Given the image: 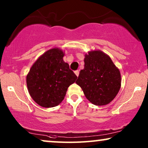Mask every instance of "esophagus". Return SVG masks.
Here are the masks:
<instances>
[{"instance_id":"1","label":"esophagus","mask_w":148,"mask_h":148,"mask_svg":"<svg viewBox=\"0 0 148 148\" xmlns=\"http://www.w3.org/2000/svg\"><path fill=\"white\" fill-rule=\"evenodd\" d=\"M75 75L77 76H79V71L78 70H77V71H75Z\"/></svg>"}]
</instances>
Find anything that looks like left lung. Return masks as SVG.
Returning a JSON list of instances; mask_svg holds the SVG:
<instances>
[{
    "label": "left lung",
    "mask_w": 148,
    "mask_h": 148,
    "mask_svg": "<svg viewBox=\"0 0 148 148\" xmlns=\"http://www.w3.org/2000/svg\"><path fill=\"white\" fill-rule=\"evenodd\" d=\"M84 62V69L80 71L76 84L93 104H109L121 88L119 69L110 56L100 50L89 52L85 55Z\"/></svg>",
    "instance_id": "8db88e82"
}]
</instances>
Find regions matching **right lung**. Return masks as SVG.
<instances>
[{
	"label": "right lung",
	"instance_id": "right-lung-1",
	"mask_svg": "<svg viewBox=\"0 0 148 148\" xmlns=\"http://www.w3.org/2000/svg\"><path fill=\"white\" fill-rule=\"evenodd\" d=\"M63 51L52 48L40 56L28 73L26 82L32 99L44 108L58 106L77 78L63 60Z\"/></svg>",
	"mask_w": 148,
	"mask_h": 148
}]
</instances>
